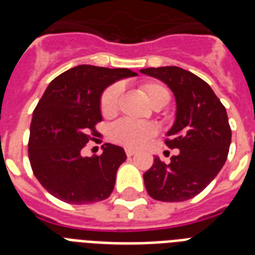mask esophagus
I'll use <instances>...</instances> for the list:
<instances>
[{
	"mask_svg": "<svg viewBox=\"0 0 255 255\" xmlns=\"http://www.w3.org/2000/svg\"><path fill=\"white\" fill-rule=\"evenodd\" d=\"M126 153H127V156H133L136 153V151L132 149V148H126Z\"/></svg>",
	"mask_w": 255,
	"mask_h": 255,
	"instance_id": "34e87169",
	"label": "esophagus"
}]
</instances>
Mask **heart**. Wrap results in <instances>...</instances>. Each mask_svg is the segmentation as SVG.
Here are the masks:
<instances>
[{"instance_id":"1","label":"heart","mask_w":255,"mask_h":255,"mask_svg":"<svg viewBox=\"0 0 255 255\" xmlns=\"http://www.w3.org/2000/svg\"><path fill=\"white\" fill-rule=\"evenodd\" d=\"M141 92L152 107H164L170 99V92L159 82H145L141 85ZM122 95V86L112 85L103 92L100 99V111L106 118H111L119 110V100ZM156 133L153 124L140 123L129 119L116 122L110 129V136L114 141L127 147H141L148 139Z\"/></svg>"}]
</instances>
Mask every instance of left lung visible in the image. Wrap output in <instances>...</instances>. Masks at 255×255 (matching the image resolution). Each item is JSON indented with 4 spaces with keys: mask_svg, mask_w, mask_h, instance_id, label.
Listing matches in <instances>:
<instances>
[{
    "mask_svg": "<svg viewBox=\"0 0 255 255\" xmlns=\"http://www.w3.org/2000/svg\"><path fill=\"white\" fill-rule=\"evenodd\" d=\"M140 73L157 78L173 92L176 119L165 144L180 149L169 164L155 157L143 174L145 189L157 201L193 198L213 181L229 153L232 129L225 107L205 81L181 67H149Z\"/></svg>",
    "mask_w": 255,
    "mask_h": 255,
    "instance_id": "obj_1",
    "label": "left lung"
}]
</instances>
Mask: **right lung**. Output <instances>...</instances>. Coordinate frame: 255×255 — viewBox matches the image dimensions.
<instances>
[{"mask_svg": "<svg viewBox=\"0 0 255 255\" xmlns=\"http://www.w3.org/2000/svg\"><path fill=\"white\" fill-rule=\"evenodd\" d=\"M128 69L81 65L50 82L30 124L29 160L35 177L54 197L85 205L110 197L116 172L126 161L119 145L104 144L103 153L83 157L82 149L98 136L100 96L116 81L136 77Z\"/></svg>", "mask_w": 255, "mask_h": 255, "instance_id": "obj_1", "label": "right lung"}]
</instances>
